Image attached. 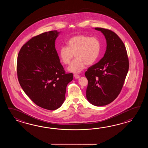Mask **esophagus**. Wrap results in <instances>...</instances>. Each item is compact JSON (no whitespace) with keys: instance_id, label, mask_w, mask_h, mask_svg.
<instances>
[{"instance_id":"esophagus-1","label":"esophagus","mask_w":148,"mask_h":148,"mask_svg":"<svg viewBox=\"0 0 148 148\" xmlns=\"http://www.w3.org/2000/svg\"><path fill=\"white\" fill-rule=\"evenodd\" d=\"M73 75H74V77L76 79L79 78L80 77V75H77V74H75Z\"/></svg>"}]
</instances>
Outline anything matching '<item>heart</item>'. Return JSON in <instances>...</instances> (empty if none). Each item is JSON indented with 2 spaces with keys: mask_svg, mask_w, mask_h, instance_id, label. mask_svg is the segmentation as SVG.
I'll return each instance as SVG.
<instances>
[{
  "mask_svg": "<svg viewBox=\"0 0 148 148\" xmlns=\"http://www.w3.org/2000/svg\"><path fill=\"white\" fill-rule=\"evenodd\" d=\"M67 45L68 47H60L59 55L61 62L68 65L75 54V59L68 68V70L73 73H80L86 65L91 66L94 64L101 52V41L97 37L79 35L70 38Z\"/></svg>",
  "mask_w": 148,
  "mask_h": 148,
  "instance_id": "heart-1",
  "label": "heart"
}]
</instances>
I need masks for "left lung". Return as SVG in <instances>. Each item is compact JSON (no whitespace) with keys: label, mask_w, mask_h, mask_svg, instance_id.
Returning a JSON list of instances; mask_svg holds the SVG:
<instances>
[{"label":"left lung","mask_w":148,"mask_h":148,"mask_svg":"<svg viewBox=\"0 0 148 148\" xmlns=\"http://www.w3.org/2000/svg\"><path fill=\"white\" fill-rule=\"evenodd\" d=\"M104 35L107 42L104 56L85 72L88 80L86 97L96 106L106 105L120 94L128 73L129 61L125 45L114 32L96 27Z\"/></svg>","instance_id":"obj_1"}]
</instances>
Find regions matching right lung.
I'll return each instance as SVG.
<instances>
[{
    "label": "right lung",
    "mask_w": 148,
    "mask_h": 148,
    "mask_svg": "<svg viewBox=\"0 0 148 148\" xmlns=\"http://www.w3.org/2000/svg\"><path fill=\"white\" fill-rule=\"evenodd\" d=\"M59 33L51 31L33 37L17 57V77L23 90L35 104L47 110L62 105L66 86L73 79L72 73L65 72L55 47Z\"/></svg>",
    "instance_id": "add662e5"
}]
</instances>
